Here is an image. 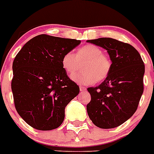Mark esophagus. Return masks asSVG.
I'll return each instance as SVG.
<instances>
[{
  "instance_id": "obj_1",
  "label": "esophagus",
  "mask_w": 154,
  "mask_h": 154,
  "mask_svg": "<svg viewBox=\"0 0 154 154\" xmlns=\"http://www.w3.org/2000/svg\"><path fill=\"white\" fill-rule=\"evenodd\" d=\"M80 91H86V88H85V87H82V86H80Z\"/></svg>"
}]
</instances>
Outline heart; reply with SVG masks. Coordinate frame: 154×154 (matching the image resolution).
<instances>
[{
    "mask_svg": "<svg viewBox=\"0 0 154 154\" xmlns=\"http://www.w3.org/2000/svg\"><path fill=\"white\" fill-rule=\"evenodd\" d=\"M84 71L72 76V80L81 85H90L101 82L108 77L112 67L109 56L105 54L102 49L92 44H87L79 48L76 55L68 52L63 56L61 63L68 74H73L83 63Z\"/></svg>",
    "mask_w": 154,
    "mask_h": 154,
    "instance_id": "obj_1",
    "label": "heart"
}]
</instances>
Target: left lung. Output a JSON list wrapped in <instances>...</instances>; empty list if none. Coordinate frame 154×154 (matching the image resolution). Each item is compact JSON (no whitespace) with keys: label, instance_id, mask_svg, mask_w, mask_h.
<instances>
[{"label":"left lung","instance_id":"8db88e82","mask_svg":"<svg viewBox=\"0 0 154 154\" xmlns=\"http://www.w3.org/2000/svg\"><path fill=\"white\" fill-rule=\"evenodd\" d=\"M88 42L106 49L112 61L111 72L105 81L88 88L91 97L87 105L88 116L99 128H116L129 119L138 108L143 92V61L133 45L115 38Z\"/></svg>","mask_w":154,"mask_h":154}]
</instances>
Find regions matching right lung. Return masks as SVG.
I'll list each match as a JSON object with an SVG mask.
<instances>
[{
	"mask_svg": "<svg viewBox=\"0 0 154 154\" xmlns=\"http://www.w3.org/2000/svg\"><path fill=\"white\" fill-rule=\"evenodd\" d=\"M80 43V40L42 34L29 40L16 55L11 81L14 106L34 129L58 128L65 107L79 94V86L69 78L61 60Z\"/></svg>",
	"mask_w": 154,
	"mask_h": 154,
	"instance_id": "1",
	"label": "right lung"
}]
</instances>
